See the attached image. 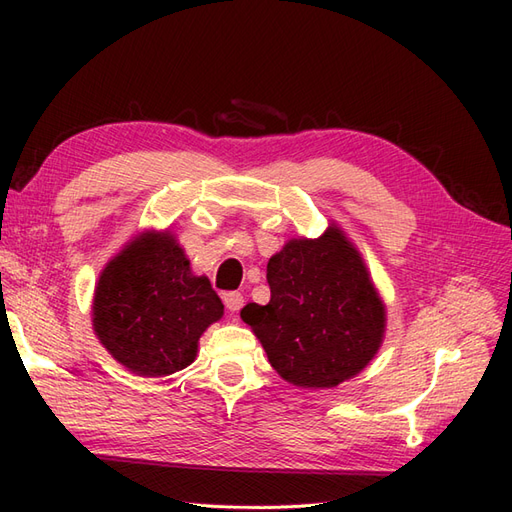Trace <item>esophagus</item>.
Here are the masks:
<instances>
[{
    "label": "esophagus",
    "mask_w": 512,
    "mask_h": 512,
    "mask_svg": "<svg viewBox=\"0 0 512 512\" xmlns=\"http://www.w3.org/2000/svg\"><path fill=\"white\" fill-rule=\"evenodd\" d=\"M222 299H224L226 309H230V312H239V309H241L243 303H245L241 292H224Z\"/></svg>",
    "instance_id": "1"
}]
</instances>
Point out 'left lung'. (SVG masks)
Here are the masks:
<instances>
[{"instance_id": "left-lung-1", "label": "left lung", "mask_w": 512, "mask_h": 512, "mask_svg": "<svg viewBox=\"0 0 512 512\" xmlns=\"http://www.w3.org/2000/svg\"><path fill=\"white\" fill-rule=\"evenodd\" d=\"M271 301L241 318L269 363L299 389H333L371 363L386 331V307L365 260L331 224L318 239H290L269 258Z\"/></svg>"}]
</instances>
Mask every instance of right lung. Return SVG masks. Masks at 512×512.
Listing matches in <instances>:
<instances>
[{
    "mask_svg": "<svg viewBox=\"0 0 512 512\" xmlns=\"http://www.w3.org/2000/svg\"><path fill=\"white\" fill-rule=\"evenodd\" d=\"M224 316L207 275L170 230H145L106 262L94 290L91 324L117 363L162 378L194 363L198 339Z\"/></svg>",
    "mask_w": 512,
    "mask_h": 512,
    "instance_id": "obj_1",
    "label": "right lung"
}]
</instances>
